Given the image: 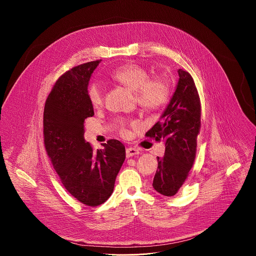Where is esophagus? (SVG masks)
<instances>
[{"label": "esophagus", "instance_id": "1", "mask_svg": "<svg viewBox=\"0 0 256 256\" xmlns=\"http://www.w3.org/2000/svg\"><path fill=\"white\" fill-rule=\"evenodd\" d=\"M140 154L139 150H137L135 148L130 146V148H126V156L127 158H130V156H136V154Z\"/></svg>", "mask_w": 256, "mask_h": 256}]
</instances>
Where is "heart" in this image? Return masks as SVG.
Instances as JSON below:
<instances>
[{"label": "heart", "instance_id": "b5f03b06", "mask_svg": "<svg viewBox=\"0 0 256 256\" xmlns=\"http://www.w3.org/2000/svg\"><path fill=\"white\" fill-rule=\"evenodd\" d=\"M111 78L134 90L138 104L146 110H156L162 108L168 98V82L160 76L150 78V74L144 67L135 64L128 63L119 66L112 73ZM88 98L92 106L96 108L102 106L104 98V86L94 82L88 86ZM121 128L123 122H119ZM124 132V129H121Z\"/></svg>", "mask_w": 256, "mask_h": 256}]
</instances>
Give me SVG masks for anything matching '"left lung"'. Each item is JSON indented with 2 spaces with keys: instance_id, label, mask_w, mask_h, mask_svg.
I'll list each match as a JSON object with an SVG mask.
<instances>
[{
  "instance_id": "left-lung-1",
  "label": "left lung",
  "mask_w": 256,
  "mask_h": 256,
  "mask_svg": "<svg viewBox=\"0 0 256 256\" xmlns=\"http://www.w3.org/2000/svg\"><path fill=\"white\" fill-rule=\"evenodd\" d=\"M176 92L162 115L146 137L164 140L166 152L158 156V170L152 187L164 196H174L191 170L201 127L200 98L191 74L180 69Z\"/></svg>"
}]
</instances>
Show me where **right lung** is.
Segmentation results:
<instances>
[{
	"instance_id": "1",
	"label": "right lung",
	"mask_w": 256,
	"mask_h": 256,
	"mask_svg": "<svg viewBox=\"0 0 256 256\" xmlns=\"http://www.w3.org/2000/svg\"><path fill=\"white\" fill-rule=\"evenodd\" d=\"M102 60L67 71L55 82L44 106L43 134L48 156L67 191L80 203L96 207L114 189L125 160V146L111 139L94 150L84 141V120L94 115L88 98L92 74Z\"/></svg>"
}]
</instances>
